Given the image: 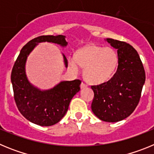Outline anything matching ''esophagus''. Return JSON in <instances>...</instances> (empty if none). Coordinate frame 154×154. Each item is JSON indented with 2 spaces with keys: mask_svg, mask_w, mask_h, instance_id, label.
<instances>
[{
  "mask_svg": "<svg viewBox=\"0 0 154 154\" xmlns=\"http://www.w3.org/2000/svg\"><path fill=\"white\" fill-rule=\"evenodd\" d=\"M87 86H88V85H87L85 83H84V82H82L81 85H80V87H81V89H85V88H86Z\"/></svg>",
  "mask_w": 154,
  "mask_h": 154,
  "instance_id": "1",
  "label": "esophagus"
}]
</instances>
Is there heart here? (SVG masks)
<instances>
[{"label":"heart","instance_id":"obj_1","mask_svg":"<svg viewBox=\"0 0 154 154\" xmlns=\"http://www.w3.org/2000/svg\"><path fill=\"white\" fill-rule=\"evenodd\" d=\"M117 64V55L111 48L91 45L78 51L75 58H69V65L74 71L79 65L84 68V77L89 82L100 84L109 80Z\"/></svg>","mask_w":154,"mask_h":154}]
</instances>
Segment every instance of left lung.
<instances>
[{"label":"left lung","mask_w":154,"mask_h":154,"mask_svg":"<svg viewBox=\"0 0 154 154\" xmlns=\"http://www.w3.org/2000/svg\"><path fill=\"white\" fill-rule=\"evenodd\" d=\"M117 49L116 72L108 82L92 85L93 113L101 120L115 123L128 117L135 110L146 79L143 65L136 49L130 44L107 38Z\"/></svg>","instance_id":"1"}]
</instances>
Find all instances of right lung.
Listing matches in <instances>:
<instances>
[{
  "mask_svg": "<svg viewBox=\"0 0 154 154\" xmlns=\"http://www.w3.org/2000/svg\"><path fill=\"white\" fill-rule=\"evenodd\" d=\"M64 35H42L28 42L20 51L11 72L14 98L19 112L31 123L49 126L58 123L69 109V103L80 90L79 79L61 82L53 89L42 91L31 85L25 74L27 58L39 42H52L62 46L67 45ZM64 62L68 67L67 58Z\"/></svg>",
  "mask_w": 154,
  "mask_h": 154,
  "instance_id": "1",
  "label": "right lung"
}]
</instances>
